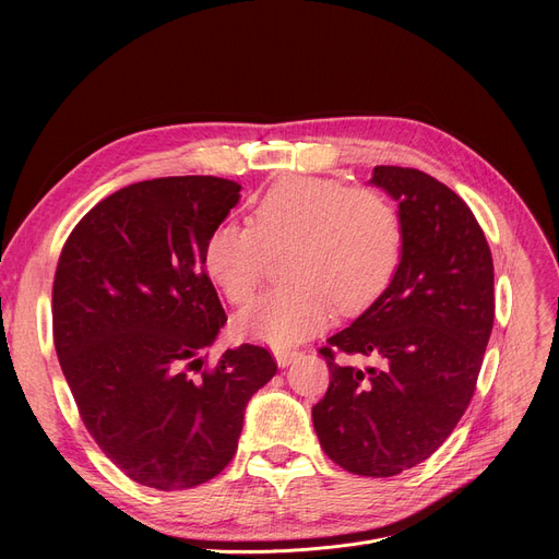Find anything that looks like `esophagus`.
Segmentation results:
<instances>
[{"instance_id": "obj_1", "label": "esophagus", "mask_w": 559, "mask_h": 559, "mask_svg": "<svg viewBox=\"0 0 559 559\" xmlns=\"http://www.w3.org/2000/svg\"><path fill=\"white\" fill-rule=\"evenodd\" d=\"M299 350H295V348H281V350H276V362H278V367H289L292 362L295 360H299Z\"/></svg>"}]
</instances>
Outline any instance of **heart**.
<instances>
[{"label": "heart", "instance_id": "heart-1", "mask_svg": "<svg viewBox=\"0 0 559 559\" xmlns=\"http://www.w3.org/2000/svg\"><path fill=\"white\" fill-rule=\"evenodd\" d=\"M292 249L285 276L238 317V329L272 346L306 340L333 308L360 310L383 295L403 253L396 205L373 188L289 176L264 192L249 222L224 219L205 238L203 270L224 297L245 306L258 292L272 253Z\"/></svg>", "mask_w": 559, "mask_h": 559}]
</instances>
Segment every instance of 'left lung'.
<instances>
[{
    "instance_id": "left-lung-1",
    "label": "left lung",
    "mask_w": 559,
    "mask_h": 559,
    "mask_svg": "<svg viewBox=\"0 0 559 559\" xmlns=\"http://www.w3.org/2000/svg\"><path fill=\"white\" fill-rule=\"evenodd\" d=\"M371 183L399 201L403 253L383 295L319 348L331 385L312 424L335 464L390 478L442 447L476 392L493 326V262L472 209L430 174L378 165ZM340 353L379 365L350 368Z\"/></svg>"
}]
</instances>
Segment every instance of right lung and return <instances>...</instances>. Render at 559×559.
Returning a JSON list of instances; mask_svg holds the SVG:
<instances>
[{
  "instance_id": "add662e5",
  "label": "right lung",
  "mask_w": 559,
  "mask_h": 559,
  "mask_svg": "<svg viewBox=\"0 0 559 559\" xmlns=\"http://www.w3.org/2000/svg\"><path fill=\"white\" fill-rule=\"evenodd\" d=\"M240 190L217 176L133 183L87 211L58 258L53 346L81 421L131 480L160 491L222 472L249 399L276 373L255 344L215 367L201 356L226 324L203 245Z\"/></svg>"
}]
</instances>
